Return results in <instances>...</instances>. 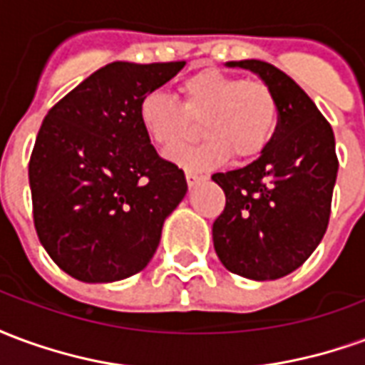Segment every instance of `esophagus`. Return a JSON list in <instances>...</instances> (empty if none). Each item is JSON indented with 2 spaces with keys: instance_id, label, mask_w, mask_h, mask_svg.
<instances>
[{
  "instance_id": "obj_1",
  "label": "esophagus",
  "mask_w": 365,
  "mask_h": 365,
  "mask_svg": "<svg viewBox=\"0 0 365 365\" xmlns=\"http://www.w3.org/2000/svg\"><path fill=\"white\" fill-rule=\"evenodd\" d=\"M185 180H187V185H190V187H195V185H197V183L205 182V180H207V175L193 174V172H187V174H185Z\"/></svg>"
}]
</instances>
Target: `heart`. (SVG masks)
<instances>
[{"label":"heart","mask_w":365,"mask_h":365,"mask_svg":"<svg viewBox=\"0 0 365 365\" xmlns=\"http://www.w3.org/2000/svg\"><path fill=\"white\" fill-rule=\"evenodd\" d=\"M182 103L164 90L146 91L138 99L136 119L146 138L160 150H174L201 120L205 136L170 154L185 170H211L232 154L238 162L260 156L279 127V103L260 80H245L219 70H201L180 83Z\"/></svg>","instance_id":"1"}]
</instances>
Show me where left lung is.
Segmentation results:
<instances>
[{"label": "left lung", "mask_w": 365, "mask_h": 365, "mask_svg": "<svg viewBox=\"0 0 365 365\" xmlns=\"http://www.w3.org/2000/svg\"><path fill=\"white\" fill-rule=\"evenodd\" d=\"M274 90L279 127L252 164L213 174L225 209L213 222L222 266L248 279H277L297 269L327 232L338 158L330 123L295 80L264 60H240Z\"/></svg>", "instance_id": "left-lung-1"}]
</instances>
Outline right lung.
<instances>
[{"mask_svg": "<svg viewBox=\"0 0 365 365\" xmlns=\"http://www.w3.org/2000/svg\"><path fill=\"white\" fill-rule=\"evenodd\" d=\"M185 62H111L46 113L29 160L33 221L56 266L88 283L138 274L187 191L136 119L138 99Z\"/></svg>", "mask_w": 365, "mask_h": 365, "instance_id": "obj_1", "label": "right lung"}]
</instances>
